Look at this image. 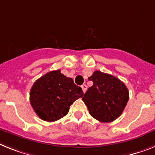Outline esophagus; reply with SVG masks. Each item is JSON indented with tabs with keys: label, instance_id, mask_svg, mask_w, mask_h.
<instances>
[{
	"label": "esophagus",
	"instance_id": "esophagus-1",
	"mask_svg": "<svg viewBox=\"0 0 155 155\" xmlns=\"http://www.w3.org/2000/svg\"><path fill=\"white\" fill-rule=\"evenodd\" d=\"M82 89H83V91H84V93H85L86 91H87V85H85V84H83V85L81 86Z\"/></svg>",
	"mask_w": 155,
	"mask_h": 155
}]
</instances>
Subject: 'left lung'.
I'll return each mask as SVG.
<instances>
[{"instance_id":"1","label":"left lung","mask_w":155,"mask_h":155,"mask_svg":"<svg viewBox=\"0 0 155 155\" xmlns=\"http://www.w3.org/2000/svg\"><path fill=\"white\" fill-rule=\"evenodd\" d=\"M88 80L93 86L88 88L83 101L90 114L100 122L114 121L124 111L129 92L122 81L114 75L95 71Z\"/></svg>"}]
</instances>
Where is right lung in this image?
Returning <instances> with one entry per match:
<instances>
[{
  "label": "right lung",
  "mask_w": 155,
  "mask_h": 155,
  "mask_svg": "<svg viewBox=\"0 0 155 155\" xmlns=\"http://www.w3.org/2000/svg\"><path fill=\"white\" fill-rule=\"evenodd\" d=\"M82 88L74 84L71 78L51 71L35 82L31 89L30 102L41 120L56 121L66 115L75 100L83 97Z\"/></svg>",
  "instance_id": "1"
}]
</instances>
